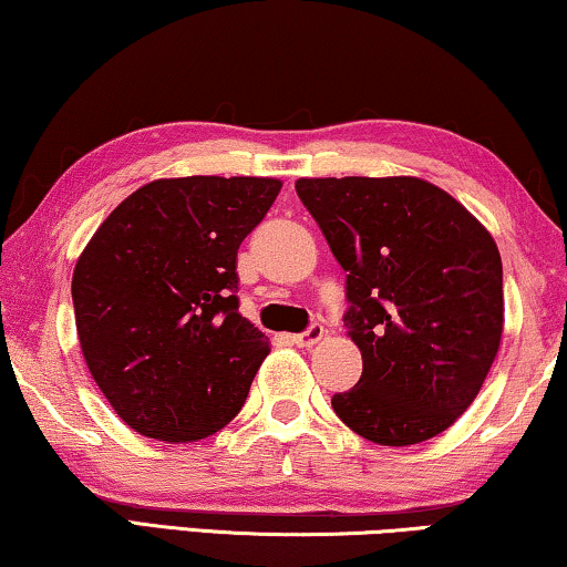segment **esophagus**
<instances>
[{"instance_id":"34e87169","label":"esophagus","mask_w":567,"mask_h":567,"mask_svg":"<svg viewBox=\"0 0 567 567\" xmlns=\"http://www.w3.org/2000/svg\"><path fill=\"white\" fill-rule=\"evenodd\" d=\"M322 338H324V327L319 324V322H315V324L307 327V332L293 334V342H297L299 348H311V344H317Z\"/></svg>"}]
</instances>
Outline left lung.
Listing matches in <instances>:
<instances>
[{"label": "left lung", "instance_id": "1", "mask_svg": "<svg viewBox=\"0 0 567 567\" xmlns=\"http://www.w3.org/2000/svg\"><path fill=\"white\" fill-rule=\"evenodd\" d=\"M344 270V327L363 375L332 409L360 437L416 445L478 396L504 330L502 256L488 229L422 178H299Z\"/></svg>", "mask_w": 567, "mask_h": 567}]
</instances>
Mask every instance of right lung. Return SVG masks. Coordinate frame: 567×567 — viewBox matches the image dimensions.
<instances>
[{
  "mask_svg": "<svg viewBox=\"0 0 567 567\" xmlns=\"http://www.w3.org/2000/svg\"><path fill=\"white\" fill-rule=\"evenodd\" d=\"M278 192V178H161L81 252L71 281L81 352L135 432L196 442L243 409L270 342L240 315L237 248Z\"/></svg>",
  "mask_w": 567,
  "mask_h": 567,
  "instance_id": "1",
  "label": "right lung"
}]
</instances>
